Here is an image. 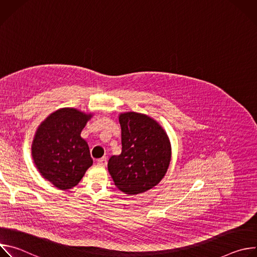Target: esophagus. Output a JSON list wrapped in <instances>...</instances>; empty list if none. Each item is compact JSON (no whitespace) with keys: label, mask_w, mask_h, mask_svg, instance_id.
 Instances as JSON below:
<instances>
[{"label":"esophagus","mask_w":257,"mask_h":257,"mask_svg":"<svg viewBox=\"0 0 257 257\" xmlns=\"http://www.w3.org/2000/svg\"><path fill=\"white\" fill-rule=\"evenodd\" d=\"M97 165L102 166V167H105V166H106V158L103 157V158H101V159H98V160H97Z\"/></svg>","instance_id":"34e87169"}]
</instances>
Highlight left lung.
Instances as JSON below:
<instances>
[{"label": "left lung", "mask_w": 257, "mask_h": 257, "mask_svg": "<svg viewBox=\"0 0 257 257\" xmlns=\"http://www.w3.org/2000/svg\"><path fill=\"white\" fill-rule=\"evenodd\" d=\"M122 152L107 163L116 187L128 195L157 186L165 177L172 158L169 136L154 118L136 112L119 115Z\"/></svg>", "instance_id": "1"}]
</instances>
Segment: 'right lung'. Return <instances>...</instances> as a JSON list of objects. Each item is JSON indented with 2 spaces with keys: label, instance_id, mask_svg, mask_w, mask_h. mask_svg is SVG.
Instances as JSON below:
<instances>
[{
  "label": "right lung",
  "instance_id": "right-lung-1",
  "mask_svg": "<svg viewBox=\"0 0 257 257\" xmlns=\"http://www.w3.org/2000/svg\"><path fill=\"white\" fill-rule=\"evenodd\" d=\"M74 107H62L50 114L35 131L31 156L40 174L61 189L76 186L92 165L81 131L91 119Z\"/></svg>",
  "mask_w": 257,
  "mask_h": 257
}]
</instances>
